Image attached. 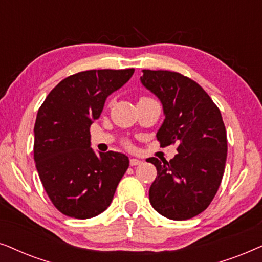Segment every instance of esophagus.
Wrapping results in <instances>:
<instances>
[{"mask_svg": "<svg viewBox=\"0 0 262 262\" xmlns=\"http://www.w3.org/2000/svg\"><path fill=\"white\" fill-rule=\"evenodd\" d=\"M129 164H130L132 166H135V165H140V164H142V160L138 159V158H132L130 160H129Z\"/></svg>", "mask_w": 262, "mask_h": 262, "instance_id": "34e87169", "label": "esophagus"}]
</instances>
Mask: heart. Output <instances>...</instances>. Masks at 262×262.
Masks as SVG:
<instances>
[{
    "mask_svg": "<svg viewBox=\"0 0 262 262\" xmlns=\"http://www.w3.org/2000/svg\"><path fill=\"white\" fill-rule=\"evenodd\" d=\"M142 99H147V98H142ZM141 100V99H140Z\"/></svg>",
    "mask_w": 262,
    "mask_h": 262,
    "instance_id": "heart-1",
    "label": "heart"
}]
</instances>
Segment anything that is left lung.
I'll list each match as a JSON object with an SVG mask.
<instances>
[{
	"label": "left lung",
	"instance_id": "1",
	"mask_svg": "<svg viewBox=\"0 0 262 262\" xmlns=\"http://www.w3.org/2000/svg\"><path fill=\"white\" fill-rule=\"evenodd\" d=\"M140 81L163 105L157 139L162 147L177 145L170 162L146 159L157 167L149 202L165 218L190 219L208 207L224 173L228 141L221 111L200 85L180 73L144 69Z\"/></svg>",
	"mask_w": 262,
	"mask_h": 262
}]
</instances>
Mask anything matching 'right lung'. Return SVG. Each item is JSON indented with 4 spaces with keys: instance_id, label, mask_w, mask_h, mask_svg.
Listing matches in <instances>:
<instances>
[{
    "instance_id": "1",
    "label": "right lung",
    "mask_w": 262,
    "mask_h": 262,
    "mask_svg": "<svg viewBox=\"0 0 262 262\" xmlns=\"http://www.w3.org/2000/svg\"><path fill=\"white\" fill-rule=\"evenodd\" d=\"M134 69L80 72L58 83L38 110L34 162L55 207L72 218L89 219L106 210L129 166L123 153L91 147L90 127L107 97L120 90Z\"/></svg>"
}]
</instances>
